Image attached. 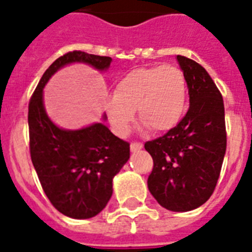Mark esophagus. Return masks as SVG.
<instances>
[{
  "instance_id": "1",
  "label": "esophagus",
  "mask_w": 252,
  "mask_h": 252,
  "mask_svg": "<svg viewBox=\"0 0 252 252\" xmlns=\"http://www.w3.org/2000/svg\"><path fill=\"white\" fill-rule=\"evenodd\" d=\"M142 147H144V145L141 144V142H132V144H130V151H132V153H136V151H140Z\"/></svg>"
}]
</instances>
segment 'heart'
Listing matches in <instances>:
<instances>
[{
  "instance_id": "1",
  "label": "heart",
  "mask_w": 252,
  "mask_h": 252,
  "mask_svg": "<svg viewBox=\"0 0 252 252\" xmlns=\"http://www.w3.org/2000/svg\"><path fill=\"white\" fill-rule=\"evenodd\" d=\"M185 103L186 80L179 67H144L120 77L106 103V114L119 136L128 134L136 108L145 126L165 132L181 120Z\"/></svg>"
}]
</instances>
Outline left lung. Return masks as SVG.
<instances>
[{
    "label": "left lung",
    "instance_id": "1",
    "mask_svg": "<svg viewBox=\"0 0 252 252\" xmlns=\"http://www.w3.org/2000/svg\"><path fill=\"white\" fill-rule=\"evenodd\" d=\"M176 59L188 84L190 106L175 128L145 144L154 160L147 188L161 207L186 212L214 193L226 150L225 112L207 71L183 55Z\"/></svg>",
    "mask_w": 252,
    "mask_h": 252
}]
</instances>
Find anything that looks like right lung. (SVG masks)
<instances>
[{
	"label": "right lung",
	"mask_w": 252,
	"mask_h": 252,
	"mask_svg": "<svg viewBox=\"0 0 252 252\" xmlns=\"http://www.w3.org/2000/svg\"><path fill=\"white\" fill-rule=\"evenodd\" d=\"M110 57L71 52L50 64L28 106L31 159L46 197L59 212L72 219H91L106 207L112 195V179L129 159V144L112 134L102 123L64 129L50 119L44 105V88L57 71L84 63L107 71Z\"/></svg>",
	"instance_id": "1"
}]
</instances>
